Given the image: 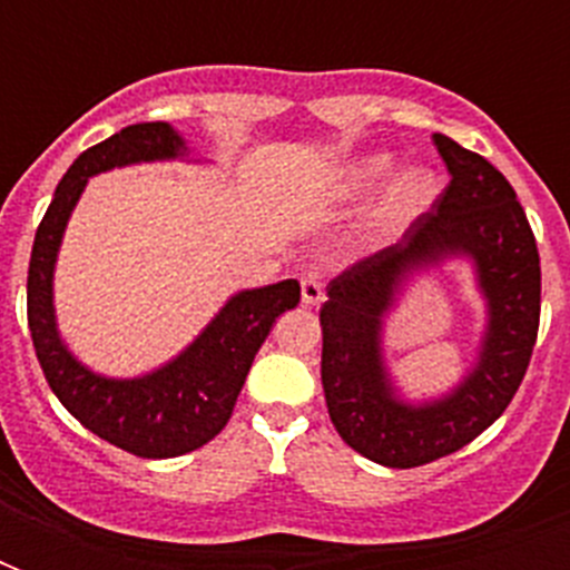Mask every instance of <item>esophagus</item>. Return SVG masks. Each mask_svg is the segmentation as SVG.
<instances>
[{
	"instance_id": "esophagus-1",
	"label": "esophagus",
	"mask_w": 570,
	"mask_h": 570,
	"mask_svg": "<svg viewBox=\"0 0 570 570\" xmlns=\"http://www.w3.org/2000/svg\"><path fill=\"white\" fill-rule=\"evenodd\" d=\"M322 298H325V289H322L320 281H316L313 275H304L302 277V304L304 307H316V304H322Z\"/></svg>"
}]
</instances>
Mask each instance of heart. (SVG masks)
I'll list each match as a JSON object with an SVG mask.
<instances>
[{
    "mask_svg": "<svg viewBox=\"0 0 570 570\" xmlns=\"http://www.w3.org/2000/svg\"><path fill=\"white\" fill-rule=\"evenodd\" d=\"M393 171V159L384 154L361 156L343 168V195L361 197L375 189ZM438 200V177L429 168H407L387 183V189L370 206L357 239L364 248H384L423 218Z\"/></svg>",
    "mask_w": 570,
    "mask_h": 570,
    "instance_id": "1",
    "label": "heart"
}]
</instances>
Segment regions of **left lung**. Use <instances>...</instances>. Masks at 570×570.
Listing matches in <instances>:
<instances>
[{
  "label": "left lung",
  "mask_w": 570,
  "mask_h": 570,
  "mask_svg": "<svg viewBox=\"0 0 570 570\" xmlns=\"http://www.w3.org/2000/svg\"><path fill=\"white\" fill-rule=\"evenodd\" d=\"M450 186L405 236L328 284L322 304V387L340 438L384 468H420L468 446L521 387L539 337L541 266L527 213L503 174L434 136ZM464 258L487 304L468 374L438 397L405 400L383 352L386 316L420 274Z\"/></svg>",
  "instance_id": "obj_1"
}]
</instances>
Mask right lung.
<instances>
[{
  "label": "right lung",
  "mask_w": 570,
  "mask_h": 570,
  "mask_svg": "<svg viewBox=\"0 0 570 570\" xmlns=\"http://www.w3.org/2000/svg\"><path fill=\"white\" fill-rule=\"evenodd\" d=\"M174 159L204 163L163 120L132 124L88 147L58 183L29 259V331L49 387L88 432L138 459H174L213 441L230 420L245 375L275 320L302 298V286L293 277L239 289L180 355L132 379L94 373L70 352L58 331L52 281L67 222L85 186L111 168Z\"/></svg>",
  "instance_id": "add662e5"
}]
</instances>
